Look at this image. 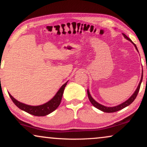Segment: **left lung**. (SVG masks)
Here are the masks:
<instances>
[{
  "label": "left lung",
  "mask_w": 147,
  "mask_h": 147,
  "mask_svg": "<svg viewBox=\"0 0 147 147\" xmlns=\"http://www.w3.org/2000/svg\"><path fill=\"white\" fill-rule=\"evenodd\" d=\"M123 36H124L125 38H127V40H129V41L131 42L132 43L134 44V46H135L136 50L138 51V49H137V46H136L135 44H134L133 42L131 41V40L130 39V38H129L128 37H127V36L125 34H123ZM138 52H139V51H138ZM142 73H143V72H142V76H141V81H140L139 86H138L137 88L135 90V92H134L133 94L130 97V98H129L126 101L123 102V103L120 104V105H119L117 106H115V107H105V106H104L103 105H101V104H99V103H97V101H95V100L93 99V98L92 97H91V95H90V93H89V90L88 89V98L89 99V101H90L91 104H92V105L94 106L95 107H96L98 109L101 110V111H103V112H105V113H113V112H116V111H119L121 109H123V108L127 107V106L129 105H130V104H131L132 103H133L134 100L135 99V98L137 96V94H138V93H139V89H140V87H141V82H142V74H143Z\"/></svg>",
  "instance_id": "8db88e82"
}]
</instances>
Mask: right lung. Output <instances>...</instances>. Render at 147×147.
Wrapping results in <instances>:
<instances>
[{
	"label": "right lung",
	"instance_id": "add662e5",
	"mask_svg": "<svg viewBox=\"0 0 147 147\" xmlns=\"http://www.w3.org/2000/svg\"><path fill=\"white\" fill-rule=\"evenodd\" d=\"M67 83V82L61 87L60 89H59L58 92L56 93V94L55 95V96L52 99L48 101L47 103L41 105L32 106L20 103V101H17L16 99H14L10 93H8V94H9V96L11 98L12 101H13V103L19 109L24 111L28 113L31 115H33L34 116H46L51 113L58 107V106L61 103L63 91H64L65 87L66 86Z\"/></svg>",
	"mask_w": 147,
	"mask_h": 147
}]
</instances>
